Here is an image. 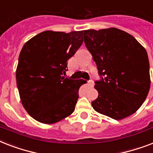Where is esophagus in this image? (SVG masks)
Returning a JSON list of instances; mask_svg holds the SVG:
<instances>
[{
	"mask_svg": "<svg viewBox=\"0 0 153 153\" xmlns=\"http://www.w3.org/2000/svg\"><path fill=\"white\" fill-rule=\"evenodd\" d=\"M87 84H88V86L90 87V88H92L94 86V82L92 80H90V81L87 82Z\"/></svg>",
	"mask_w": 153,
	"mask_h": 153,
	"instance_id": "obj_1",
	"label": "esophagus"
}]
</instances>
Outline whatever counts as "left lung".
Segmentation results:
<instances>
[{"label": "left lung", "instance_id": "obj_1", "mask_svg": "<svg viewBox=\"0 0 153 153\" xmlns=\"http://www.w3.org/2000/svg\"><path fill=\"white\" fill-rule=\"evenodd\" d=\"M83 37L100 75L94 82L98 96L91 102L93 108L116 120L134 114L150 88L146 50L133 36L115 27L86 30Z\"/></svg>", "mask_w": 153, "mask_h": 153}]
</instances>
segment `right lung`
<instances>
[{"label":"right lung","instance_id":"right-lung-1","mask_svg":"<svg viewBox=\"0 0 153 153\" xmlns=\"http://www.w3.org/2000/svg\"><path fill=\"white\" fill-rule=\"evenodd\" d=\"M83 42V31H45L29 39L20 53L16 72L23 105L36 121L53 124L74 112L82 79L66 78L67 60Z\"/></svg>","mask_w":153,"mask_h":153}]
</instances>
